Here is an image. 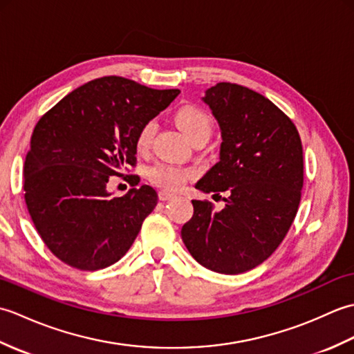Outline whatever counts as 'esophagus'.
<instances>
[{"label": "esophagus", "instance_id": "obj_1", "mask_svg": "<svg viewBox=\"0 0 354 354\" xmlns=\"http://www.w3.org/2000/svg\"><path fill=\"white\" fill-rule=\"evenodd\" d=\"M173 196H175V194L165 192V190H161L160 193H158V198H160V201H170Z\"/></svg>", "mask_w": 354, "mask_h": 354}]
</instances>
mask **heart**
Segmentation results:
<instances>
[{
    "instance_id": "heart-1",
    "label": "heart",
    "mask_w": 354,
    "mask_h": 354,
    "mask_svg": "<svg viewBox=\"0 0 354 354\" xmlns=\"http://www.w3.org/2000/svg\"><path fill=\"white\" fill-rule=\"evenodd\" d=\"M175 120L178 126L185 132L187 137L192 141L199 137H209L213 131V120L204 109L193 104H185V106L179 108L175 114ZM156 132V122L155 120H147L142 123L141 127L135 137V146L142 152L147 150L152 145L153 135ZM194 176V170L189 167H181L176 164H156L153 167L147 170L149 181L153 185L160 187V189L176 192L183 189L184 184L189 181L190 178Z\"/></svg>"
}]
</instances>
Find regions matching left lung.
Instances as JSON below:
<instances>
[{"instance_id":"1","label":"left lung","mask_w":354,"mask_h":354,"mask_svg":"<svg viewBox=\"0 0 354 354\" xmlns=\"http://www.w3.org/2000/svg\"><path fill=\"white\" fill-rule=\"evenodd\" d=\"M204 102L222 131L221 161L196 189L227 198L221 212L209 201H192L181 237L202 266L242 274L272 255L295 219L304 183L301 138L280 108L246 86L221 82Z\"/></svg>"}]
</instances>
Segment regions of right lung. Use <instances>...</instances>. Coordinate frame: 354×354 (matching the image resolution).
I'll use <instances>...</instances> for the list:
<instances>
[{
	"label": "right lung",
	"mask_w": 354,
	"mask_h": 354,
	"mask_svg": "<svg viewBox=\"0 0 354 354\" xmlns=\"http://www.w3.org/2000/svg\"><path fill=\"white\" fill-rule=\"evenodd\" d=\"M178 94L106 76L74 89L36 123L24 164V198L37 234L65 265L97 270L129 251L158 194L141 185L112 198L106 184L137 165L141 124ZM127 178L138 185V175Z\"/></svg>",
	"instance_id": "add662e5"
}]
</instances>
